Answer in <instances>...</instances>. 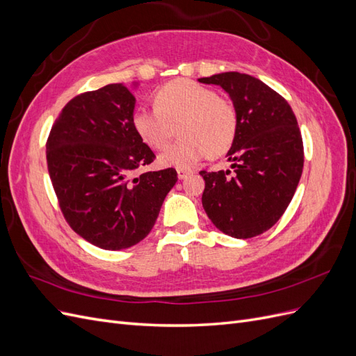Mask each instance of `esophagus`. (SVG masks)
Segmentation results:
<instances>
[{
	"label": "esophagus",
	"instance_id": "esophagus-1",
	"mask_svg": "<svg viewBox=\"0 0 356 356\" xmlns=\"http://www.w3.org/2000/svg\"><path fill=\"white\" fill-rule=\"evenodd\" d=\"M177 172H178L179 179H186L191 174V170H188V169H177Z\"/></svg>",
	"mask_w": 356,
	"mask_h": 356
}]
</instances>
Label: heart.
<instances>
[{"mask_svg": "<svg viewBox=\"0 0 356 356\" xmlns=\"http://www.w3.org/2000/svg\"><path fill=\"white\" fill-rule=\"evenodd\" d=\"M156 108H138L132 124L149 148L163 149L178 132V143L159 156L165 168L191 169L204 157H218L232 147L238 134L234 105L212 89L191 80H175L160 88Z\"/></svg>", "mask_w": 356, "mask_h": 356, "instance_id": "1", "label": "heart"}]
</instances>
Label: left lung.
<instances>
[{"instance_id": "8db88e82", "label": "left lung", "mask_w": 356, "mask_h": 356, "mask_svg": "<svg viewBox=\"0 0 356 356\" xmlns=\"http://www.w3.org/2000/svg\"><path fill=\"white\" fill-rule=\"evenodd\" d=\"M230 96L238 134L230 170L207 172L202 204L212 224L236 239H250L282 217L303 172V139L289 104L261 80L241 72L199 79Z\"/></svg>"}]
</instances>
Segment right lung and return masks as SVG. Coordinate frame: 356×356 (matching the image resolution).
<instances>
[{
  "label": "right lung",
  "instance_id": "add662e5",
  "mask_svg": "<svg viewBox=\"0 0 356 356\" xmlns=\"http://www.w3.org/2000/svg\"><path fill=\"white\" fill-rule=\"evenodd\" d=\"M135 102L123 84L75 96L63 106L46 145L63 217L83 239L108 251L147 238L178 181L174 168L134 177L156 157L134 129Z\"/></svg>",
  "mask_w": 356,
  "mask_h": 356
}]
</instances>
